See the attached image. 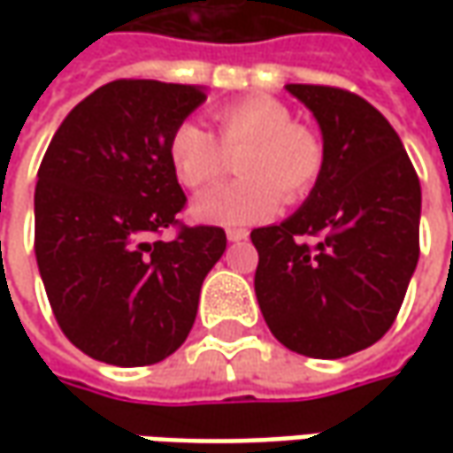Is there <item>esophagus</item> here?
Instances as JSON below:
<instances>
[{
	"label": "esophagus",
	"instance_id": "1",
	"mask_svg": "<svg viewBox=\"0 0 453 453\" xmlns=\"http://www.w3.org/2000/svg\"><path fill=\"white\" fill-rule=\"evenodd\" d=\"M247 236H250L247 229H229V232H226V239H229V242H244Z\"/></svg>",
	"mask_w": 453,
	"mask_h": 453
}]
</instances>
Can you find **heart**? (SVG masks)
<instances>
[{
  "label": "heart",
  "instance_id": "obj_1",
  "mask_svg": "<svg viewBox=\"0 0 453 453\" xmlns=\"http://www.w3.org/2000/svg\"><path fill=\"white\" fill-rule=\"evenodd\" d=\"M217 138L196 123H181L168 138V164L186 188L217 181L226 153L236 158L234 183L217 186L191 201L188 214L203 224L244 226L270 219L285 201L304 199L320 179L325 150L315 131L292 123L274 97H247L214 111Z\"/></svg>",
  "mask_w": 453,
  "mask_h": 453
}]
</instances>
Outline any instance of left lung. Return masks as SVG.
I'll return each instance as SVG.
<instances>
[{
    "label": "left lung",
    "mask_w": 453,
    "mask_h": 453,
    "mask_svg": "<svg viewBox=\"0 0 453 453\" xmlns=\"http://www.w3.org/2000/svg\"><path fill=\"white\" fill-rule=\"evenodd\" d=\"M285 90L315 115L325 161L292 217L252 232L254 292L285 348L335 360L371 348L401 310L418 262L421 183L368 100L327 85Z\"/></svg>",
    "instance_id": "obj_1"
}]
</instances>
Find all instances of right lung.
<instances>
[{"label":"right lung","instance_id":"right-lung-1","mask_svg":"<svg viewBox=\"0 0 453 453\" xmlns=\"http://www.w3.org/2000/svg\"><path fill=\"white\" fill-rule=\"evenodd\" d=\"M203 100L201 85L115 80L78 103L50 141L35 188V254L58 325L85 356L150 365L191 333L226 234H153L186 203L168 138Z\"/></svg>","mask_w":453,"mask_h":453}]
</instances>
